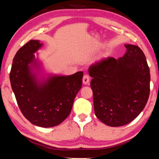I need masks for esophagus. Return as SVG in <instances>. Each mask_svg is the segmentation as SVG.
Instances as JSON below:
<instances>
[{
    "instance_id": "esophagus-1",
    "label": "esophagus",
    "mask_w": 159,
    "mask_h": 159,
    "mask_svg": "<svg viewBox=\"0 0 159 159\" xmlns=\"http://www.w3.org/2000/svg\"><path fill=\"white\" fill-rule=\"evenodd\" d=\"M89 82H90V76L87 74L84 75V76H83V84L87 85V84H88V83H89Z\"/></svg>"
}]
</instances>
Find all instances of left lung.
Segmentation results:
<instances>
[{"label": "left lung", "mask_w": 159, "mask_h": 159, "mask_svg": "<svg viewBox=\"0 0 159 159\" xmlns=\"http://www.w3.org/2000/svg\"><path fill=\"white\" fill-rule=\"evenodd\" d=\"M125 47L127 52L122 57L104 58L88 69L96 116L111 127L128 124L138 117L150 93V71L144 52L136 45Z\"/></svg>", "instance_id": "obj_1"}]
</instances>
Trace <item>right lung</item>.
<instances>
[{
  "mask_svg": "<svg viewBox=\"0 0 159 159\" xmlns=\"http://www.w3.org/2000/svg\"><path fill=\"white\" fill-rule=\"evenodd\" d=\"M41 45L39 41L31 40L17 51L13 59L10 80L24 116L32 124L50 128L60 124L68 117L75 97L81 88L83 73L53 76L38 84L29 64L33 62L34 53Z\"/></svg>",
  "mask_w": 159,
  "mask_h": 159,
  "instance_id": "add662e5",
  "label": "right lung"
}]
</instances>
